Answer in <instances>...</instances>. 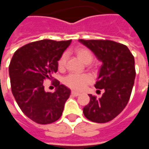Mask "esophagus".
I'll return each instance as SVG.
<instances>
[{
	"label": "esophagus",
	"mask_w": 149,
	"mask_h": 149,
	"mask_svg": "<svg viewBox=\"0 0 149 149\" xmlns=\"http://www.w3.org/2000/svg\"><path fill=\"white\" fill-rule=\"evenodd\" d=\"M71 94L72 95V96H74V97H77V96H79V95H80V93H77V92H75V91H72Z\"/></svg>",
	"instance_id": "esophagus-1"
}]
</instances>
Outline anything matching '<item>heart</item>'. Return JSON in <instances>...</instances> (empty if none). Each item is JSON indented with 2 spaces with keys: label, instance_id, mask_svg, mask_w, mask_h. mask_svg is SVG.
I'll use <instances>...</instances> for the list:
<instances>
[{
  "label": "heart",
  "instance_id": "b5f03b06",
  "mask_svg": "<svg viewBox=\"0 0 149 149\" xmlns=\"http://www.w3.org/2000/svg\"><path fill=\"white\" fill-rule=\"evenodd\" d=\"M74 53L78 58L84 64H88L93 60V54L89 49L84 47L77 48L74 50ZM66 62V55H63L58 60L59 68H63L65 67ZM92 81L90 76L87 74H69L64 80L65 83L68 87L71 88L75 90H82L84 89L88 84H89Z\"/></svg>",
  "mask_w": 149,
  "mask_h": 149
}]
</instances>
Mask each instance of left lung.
<instances>
[{
    "instance_id": "obj_1",
    "label": "left lung",
    "mask_w": 149,
    "mask_h": 149,
    "mask_svg": "<svg viewBox=\"0 0 149 149\" xmlns=\"http://www.w3.org/2000/svg\"><path fill=\"white\" fill-rule=\"evenodd\" d=\"M79 41L103 63L95 88L104 93L100 98L89 94L90 101L83 109L84 115L96 123L111 121L124 110L131 97L136 77L134 56L127 46L113 40Z\"/></svg>"
}]
</instances>
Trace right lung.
<instances>
[{
  "label": "right lung",
  "instance_id": "obj_1",
  "mask_svg": "<svg viewBox=\"0 0 149 149\" xmlns=\"http://www.w3.org/2000/svg\"><path fill=\"white\" fill-rule=\"evenodd\" d=\"M71 41H34L18 49L13 56L8 68L12 93L24 115L37 124L56 121L70 96V89L57 80L56 90L45 92L44 81H52L58 69V60Z\"/></svg>",
  "mask_w": 149,
  "mask_h": 149
}]
</instances>
